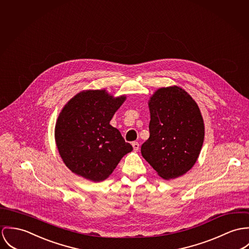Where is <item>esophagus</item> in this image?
<instances>
[{
	"label": "esophagus",
	"instance_id": "esophagus-1",
	"mask_svg": "<svg viewBox=\"0 0 249 249\" xmlns=\"http://www.w3.org/2000/svg\"><path fill=\"white\" fill-rule=\"evenodd\" d=\"M132 145H133V148H134V151L135 152H138V150H139V144H138V142H133L132 143Z\"/></svg>",
	"mask_w": 249,
	"mask_h": 249
}]
</instances>
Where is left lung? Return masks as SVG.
<instances>
[{
	"label": "left lung",
	"instance_id": "8db88e82",
	"mask_svg": "<svg viewBox=\"0 0 249 249\" xmlns=\"http://www.w3.org/2000/svg\"><path fill=\"white\" fill-rule=\"evenodd\" d=\"M150 137L142 157L164 179L178 178L196 163L204 139V124L193 98L181 88L158 89L149 101Z\"/></svg>",
	"mask_w": 249,
	"mask_h": 249
}]
</instances>
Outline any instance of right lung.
Wrapping results in <instances>:
<instances>
[{"mask_svg": "<svg viewBox=\"0 0 249 249\" xmlns=\"http://www.w3.org/2000/svg\"><path fill=\"white\" fill-rule=\"evenodd\" d=\"M125 96L113 98L105 89L85 90L60 112L55 141L66 166L92 181L106 179L133 147L110 124Z\"/></svg>", "mask_w": 249, "mask_h": 249, "instance_id": "1", "label": "right lung"}]
</instances>
